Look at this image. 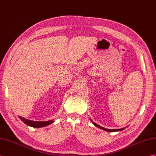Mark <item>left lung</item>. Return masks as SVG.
Masks as SVG:
<instances>
[{"instance_id":"1","label":"left lung","mask_w":156,"mask_h":156,"mask_svg":"<svg viewBox=\"0 0 156 156\" xmlns=\"http://www.w3.org/2000/svg\"><path fill=\"white\" fill-rule=\"evenodd\" d=\"M90 121H91V122H92V123L94 124V125L95 126H97V127L99 128V129H103V130H105V131H107V132H116V131H121V130H123V129H125V128H122V129H105V128H103V127H102V126H99V125H97L96 123H95L94 122H93L92 121H91V119H90Z\"/></svg>"}]
</instances>
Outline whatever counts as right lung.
Returning <instances> with one entry per match:
<instances>
[{"label": "right lung", "instance_id": "obj_1", "mask_svg": "<svg viewBox=\"0 0 156 156\" xmlns=\"http://www.w3.org/2000/svg\"><path fill=\"white\" fill-rule=\"evenodd\" d=\"M18 117L22 121L26 124V125L34 127V128H41V127L45 126L47 125H49L50 124L53 123L54 122L53 120H50V121H30V120H27L20 116H18Z\"/></svg>", "mask_w": 156, "mask_h": 156}]
</instances>
